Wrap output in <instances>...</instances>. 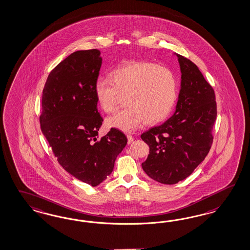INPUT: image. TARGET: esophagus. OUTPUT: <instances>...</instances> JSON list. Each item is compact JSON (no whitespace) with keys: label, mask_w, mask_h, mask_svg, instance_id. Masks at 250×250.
<instances>
[{"label":"esophagus","mask_w":250,"mask_h":250,"mask_svg":"<svg viewBox=\"0 0 250 250\" xmlns=\"http://www.w3.org/2000/svg\"><path fill=\"white\" fill-rule=\"evenodd\" d=\"M134 141V138L131 135H127V143L131 144Z\"/></svg>","instance_id":"1"}]
</instances>
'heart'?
<instances>
[{
    "label": "heart",
    "instance_id": "b5f03b06",
    "mask_svg": "<svg viewBox=\"0 0 250 250\" xmlns=\"http://www.w3.org/2000/svg\"><path fill=\"white\" fill-rule=\"evenodd\" d=\"M94 95L104 112H112L125 95L126 106L109 117V127L133 132L144 122L156 125L172 112L178 99L175 75L165 66L148 61H127L110 73V80L98 78Z\"/></svg>",
    "mask_w": 250,
    "mask_h": 250
}]
</instances>
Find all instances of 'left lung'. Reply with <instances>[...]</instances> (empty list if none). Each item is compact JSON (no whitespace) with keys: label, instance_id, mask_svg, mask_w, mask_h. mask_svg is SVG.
Listing matches in <instances>:
<instances>
[{"label":"left lung","instance_id":"left-lung-1","mask_svg":"<svg viewBox=\"0 0 250 250\" xmlns=\"http://www.w3.org/2000/svg\"><path fill=\"white\" fill-rule=\"evenodd\" d=\"M181 69V89L176 109L163 125L141 135L149 146L142 168L153 180L173 185L188 177L212 145L217 116L215 93L189 59L176 54Z\"/></svg>","mask_w":250,"mask_h":250}]
</instances>
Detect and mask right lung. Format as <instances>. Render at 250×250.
Listing matches in <instances>:
<instances>
[{
	"label": "right lung",
	"instance_id": "right-lung-1",
	"mask_svg": "<svg viewBox=\"0 0 250 250\" xmlns=\"http://www.w3.org/2000/svg\"><path fill=\"white\" fill-rule=\"evenodd\" d=\"M103 59L97 49L73 52L50 73L42 91L41 128L61 166L96 187L112 173L127 143L111 128L98 138L104 119L97 109L94 85Z\"/></svg>",
	"mask_w": 250,
	"mask_h": 250
}]
</instances>
